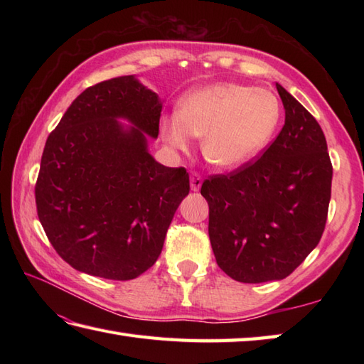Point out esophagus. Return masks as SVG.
<instances>
[{
	"instance_id": "1",
	"label": "esophagus",
	"mask_w": 364,
	"mask_h": 364,
	"mask_svg": "<svg viewBox=\"0 0 364 364\" xmlns=\"http://www.w3.org/2000/svg\"><path fill=\"white\" fill-rule=\"evenodd\" d=\"M200 188H202V176H200V173H197V172H192L191 173V189L197 192V191H200Z\"/></svg>"
}]
</instances>
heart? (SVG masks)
I'll return each mask as SVG.
<instances>
[{"label": "heart", "instance_id": "1", "mask_svg": "<svg viewBox=\"0 0 364 364\" xmlns=\"http://www.w3.org/2000/svg\"><path fill=\"white\" fill-rule=\"evenodd\" d=\"M282 122L274 92L237 82H218L189 92L178 112L161 119V136L186 151L202 137L205 159L219 168H237L266 150Z\"/></svg>", "mask_w": 364, "mask_h": 364}]
</instances>
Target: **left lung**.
I'll return each mask as SVG.
<instances>
[{
  "label": "left lung",
  "instance_id": "1",
  "mask_svg": "<svg viewBox=\"0 0 364 364\" xmlns=\"http://www.w3.org/2000/svg\"><path fill=\"white\" fill-rule=\"evenodd\" d=\"M284 125L261 158L202 184L219 267L241 283L292 274L319 244L327 222L331 167L313 115L277 84Z\"/></svg>",
  "mask_w": 364,
  "mask_h": 364
}]
</instances>
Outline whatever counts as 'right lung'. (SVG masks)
Masks as SVG:
<instances>
[{"instance_id":"obj_1","label":"right lung","mask_w":364,"mask_h":364,"mask_svg":"<svg viewBox=\"0 0 364 364\" xmlns=\"http://www.w3.org/2000/svg\"><path fill=\"white\" fill-rule=\"evenodd\" d=\"M161 111L158 94L134 75L119 76L76 97L46 139L36 183L38 220L59 257L80 272L133 280L161 255L189 194L186 168L162 166L149 151Z\"/></svg>"}]
</instances>
